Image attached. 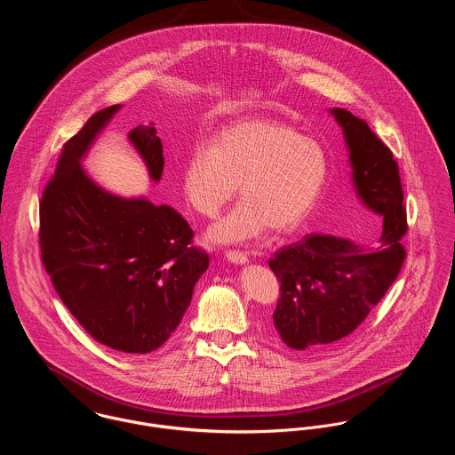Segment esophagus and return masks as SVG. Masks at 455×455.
Listing matches in <instances>:
<instances>
[{
  "instance_id": "1",
  "label": "esophagus",
  "mask_w": 455,
  "mask_h": 455,
  "mask_svg": "<svg viewBox=\"0 0 455 455\" xmlns=\"http://www.w3.org/2000/svg\"><path fill=\"white\" fill-rule=\"evenodd\" d=\"M225 256L230 263H235V265H246L248 263V256L244 252L228 251Z\"/></svg>"
}]
</instances>
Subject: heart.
I'll return each mask as SVG.
<instances>
[{"label": "heart", "mask_w": 455, "mask_h": 455, "mask_svg": "<svg viewBox=\"0 0 455 455\" xmlns=\"http://www.w3.org/2000/svg\"><path fill=\"white\" fill-rule=\"evenodd\" d=\"M323 145L275 120H243L211 145H197L185 162L183 192L203 216L214 218L237 192L244 197L211 230L216 244H241L299 228L328 180Z\"/></svg>", "instance_id": "b5f03b06"}]
</instances>
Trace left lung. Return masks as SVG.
<instances>
[{
    "instance_id": "8db88e82",
    "label": "left lung",
    "mask_w": 455,
    "mask_h": 455,
    "mask_svg": "<svg viewBox=\"0 0 455 455\" xmlns=\"http://www.w3.org/2000/svg\"><path fill=\"white\" fill-rule=\"evenodd\" d=\"M330 115L344 134L354 192L382 220V235L357 244L330 234H307L268 259L281 283L274 326L297 351H321L353 333L398 277L404 259L400 239L406 214L393 153L351 111L330 108Z\"/></svg>"
}]
</instances>
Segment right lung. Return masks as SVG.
Masks as SVG:
<instances>
[{
	"mask_svg": "<svg viewBox=\"0 0 455 455\" xmlns=\"http://www.w3.org/2000/svg\"><path fill=\"white\" fill-rule=\"evenodd\" d=\"M122 104L92 115L60 153L40 204L42 259L60 300L104 346L129 354L158 349L181 323L209 256L190 246L188 221L147 196L101 187L84 160ZM153 183L162 143L152 125L127 134Z\"/></svg>",
	"mask_w": 455,
	"mask_h": 455,
	"instance_id": "right-lung-1",
	"label": "right lung"
}]
</instances>
